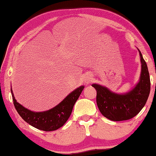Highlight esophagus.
Instances as JSON below:
<instances>
[{
    "mask_svg": "<svg viewBox=\"0 0 156 156\" xmlns=\"http://www.w3.org/2000/svg\"><path fill=\"white\" fill-rule=\"evenodd\" d=\"M90 81H91V78H90V77L87 78H86L85 80V82L86 83H89L90 82Z\"/></svg>",
    "mask_w": 156,
    "mask_h": 156,
    "instance_id": "esophagus-1",
    "label": "esophagus"
}]
</instances>
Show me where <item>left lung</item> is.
<instances>
[{
  "label": "left lung",
  "mask_w": 156,
  "mask_h": 156,
  "mask_svg": "<svg viewBox=\"0 0 156 156\" xmlns=\"http://www.w3.org/2000/svg\"><path fill=\"white\" fill-rule=\"evenodd\" d=\"M140 55L141 75L135 87L126 94L112 92L107 87L97 84L91 85L97 91L96 103L101 113L108 119L119 122L134 117L144 108L151 90L149 73L145 60Z\"/></svg>",
  "instance_id": "8db88e82"
}]
</instances>
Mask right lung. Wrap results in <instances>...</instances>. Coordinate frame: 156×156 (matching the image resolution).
Returning a JSON list of instances; mask_svg holds the SVG:
<instances>
[{
    "label": "right lung",
    "mask_w": 156,
    "mask_h": 156,
    "mask_svg": "<svg viewBox=\"0 0 156 156\" xmlns=\"http://www.w3.org/2000/svg\"><path fill=\"white\" fill-rule=\"evenodd\" d=\"M85 86H80L69 94L55 107L44 112H33L17 102L12 90V100L17 112L30 125L44 131H53L62 126L68 120L72 112L73 105L82 93Z\"/></svg>",
    "instance_id": "1"
}]
</instances>
